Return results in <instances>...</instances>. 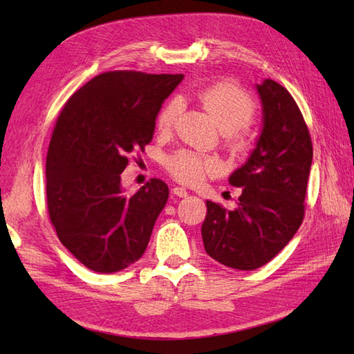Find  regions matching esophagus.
<instances>
[{
	"mask_svg": "<svg viewBox=\"0 0 354 354\" xmlns=\"http://www.w3.org/2000/svg\"><path fill=\"white\" fill-rule=\"evenodd\" d=\"M171 193L175 194V196H178V198H185L187 194H189V192H187L184 187H173Z\"/></svg>",
	"mask_w": 354,
	"mask_h": 354,
	"instance_id": "obj_1",
	"label": "esophagus"
}]
</instances>
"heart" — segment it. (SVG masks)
Listing matches in <instances>:
<instances>
[{"mask_svg":"<svg viewBox=\"0 0 354 354\" xmlns=\"http://www.w3.org/2000/svg\"><path fill=\"white\" fill-rule=\"evenodd\" d=\"M201 100L223 133H232L251 124L255 115V104L251 97L228 84H219L204 89L201 93ZM179 111H181V100H170L158 115V127L161 131H169L175 124ZM167 169L178 181L199 184L207 175H214L216 171H219L221 164L212 156H202L183 150L169 158Z\"/></svg>","mask_w":354,"mask_h":354,"instance_id":"b5f03b06","label":"heart"}]
</instances>
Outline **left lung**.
Listing matches in <instances>:
<instances>
[{
    "mask_svg": "<svg viewBox=\"0 0 354 354\" xmlns=\"http://www.w3.org/2000/svg\"><path fill=\"white\" fill-rule=\"evenodd\" d=\"M255 89L261 129L248 160L228 178L231 185L242 187L237 208L207 201L201 228L209 257L240 270L266 265L295 236L313 156L301 111L288 89L272 79Z\"/></svg>",
    "mask_w": 354,
    "mask_h": 354,
    "instance_id": "left-lung-1",
    "label": "left lung"
}]
</instances>
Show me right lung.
Masks as SVG:
<instances>
[{"label": "right lung", "mask_w": 354, "mask_h": 354, "mask_svg": "<svg viewBox=\"0 0 354 354\" xmlns=\"http://www.w3.org/2000/svg\"><path fill=\"white\" fill-rule=\"evenodd\" d=\"M184 74L109 71L65 103L47 153V204L62 245L94 272L123 270L145 254L169 187L150 181L127 196L122 173L153 138L164 100Z\"/></svg>", "instance_id": "right-lung-1"}]
</instances>
